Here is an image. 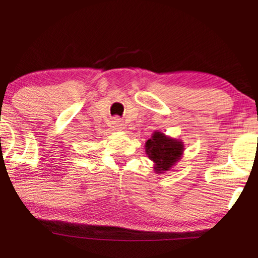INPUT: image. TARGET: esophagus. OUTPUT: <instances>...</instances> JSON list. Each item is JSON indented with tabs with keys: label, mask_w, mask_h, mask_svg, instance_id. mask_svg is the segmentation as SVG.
<instances>
[{
	"label": "esophagus",
	"mask_w": 258,
	"mask_h": 258,
	"mask_svg": "<svg viewBox=\"0 0 258 258\" xmlns=\"http://www.w3.org/2000/svg\"><path fill=\"white\" fill-rule=\"evenodd\" d=\"M112 125H114V127L117 130V131H122V130L125 128V125H123L121 119H114V121H112Z\"/></svg>",
	"instance_id": "34e87169"
}]
</instances>
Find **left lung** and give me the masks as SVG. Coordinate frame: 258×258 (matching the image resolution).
<instances>
[{"instance_id":"left-lung-1","label":"left lung","mask_w":258,"mask_h":258,"mask_svg":"<svg viewBox=\"0 0 258 258\" xmlns=\"http://www.w3.org/2000/svg\"><path fill=\"white\" fill-rule=\"evenodd\" d=\"M144 147L148 158L154 162V171L156 173L170 171L182 158L184 152V144L182 141L168 137L160 131L154 132Z\"/></svg>"}]
</instances>
